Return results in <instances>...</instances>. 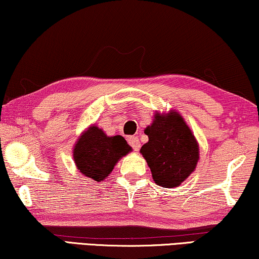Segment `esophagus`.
I'll use <instances>...</instances> for the list:
<instances>
[{"label":"esophagus","instance_id":"esophagus-1","mask_svg":"<svg viewBox=\"0 0 259 259\" xmlns=\"http://www.w3.org/2000/svg\"><path fill=\"white\" fill-rule=\"evenodd\" d=\"M128 144L131 145V147L133 148V151H136V152H138L141 147L140 140H139L138 137H130L128 138Z\"/></svg>","mask_w":259,"mask_h":259}]
</instances>
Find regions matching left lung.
<instances>
[{"instance_id": "left-lung-1", "label": "left lung", "mask_w": 259, "mask_h": 259, "mask_svg": "<svg viewBox=\"0 0 259 259\" xmlns=\"http://www.w3.org/2000/svg\"><path fill=\"white\" fill-rule=\"evenodd\" d=\"M148 142L140 152L151 168L153 180L164 188H174L193 173L198 160V146L192 131L179 113L155 114L145 130Z\"/></svg>"}]
</instances>
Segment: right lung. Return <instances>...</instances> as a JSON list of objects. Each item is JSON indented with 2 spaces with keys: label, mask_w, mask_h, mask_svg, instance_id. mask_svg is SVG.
Instances as JSON below:
<instances>
[{
  "label": "right lung",
  "mask_w": 259,
  "mask_h": 259,
  "mask_svg": "<svg viewBox=\"0 0 259 259\" xmlns=\"http://www.w3.org/2000/svg\"><path fill=\"white\" fill-rule=\"evenodd\" d=\"M130 151L131 147L121 136L107 137L97 126H91L74 146L73 159L81 173L100 182Z\"/></svg>",
  "instance_id": "1"
}]
</instances>
